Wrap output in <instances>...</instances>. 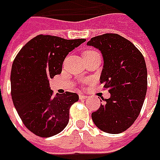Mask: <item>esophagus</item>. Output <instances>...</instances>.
<instances>
[{
	"label": "esophagus",
	"instance_id": "esophagus-1",
	"mask_svg": "<svg viewBox=\"0 0 160 160\" xmlns=\"http://www.w3.org/2000/svg\"><path fill=\"white\" fill-rule=\"evenodd\" d=\"M87 98H88V96L83 95V94H80V95H79V99H80V100H86Z\"/></svg>",
	"mask_w": 160,
	"mask_h": 160
}]
</instances>
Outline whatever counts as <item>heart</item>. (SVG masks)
Here are the masks:
<instances>
[{"mask_svg": "<svg viewBox=\"0 0 160 160\" xmlns=\"http://www.w3.org/2000/svg\"><path fill=\"white\" fill-rule=\"evenodd\" d=\"M92 53H96V52H94V51H87V52L83 53V57L86 56V55H89V54H92Z\"/></svg>", "mask_w": 160, "mask_h": 160, "instance_id": "heart-1", "label": "heart"}]
</instances>
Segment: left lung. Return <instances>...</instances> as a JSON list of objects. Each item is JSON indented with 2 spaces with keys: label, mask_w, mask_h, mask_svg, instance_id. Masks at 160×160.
I'll return each instance as SVG.
<instances>
[{
  "label": "left lung",
  "mask_w": 160,
  "mask_h": 160,
  "mask_svg": "<svg viewBox=\"0 0 160 160\" xmlns=\"http://www.w3.org/2000/svg\"><path fill=\"white\" fill-rule=\"evenodd\" d=\"M87 45L102 52L104 66L100 82L110 92V98L105 99V103L92 113V118L103 132L120 133L134 123L144 102L147 92L144 58L130 41L118 34L92 37Z\"/></svg>",
  "instance_id": "left-lung-1"
}]
</instances>
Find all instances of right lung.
I'll use <instances>...</instances> for the list:
<instances>
[{"label": "right lung", "instance_id": "add662e5", "mask_svg": "<svg viewBox=\"0 0 160 160\" xmlns=\"http://www.w3.org/2000/svg\"><path fill=\"white\" fill-rule=\"evenodd\" d=\"M85 42L39 34L26 43L13 61L10 83L13 104L23 124L40 137L60 132L69 121L76 92L53 95L49 80L62 71L66 56Z\"/></svg>", "mask_w": 160, "mask_h": 160}]
</instances>
